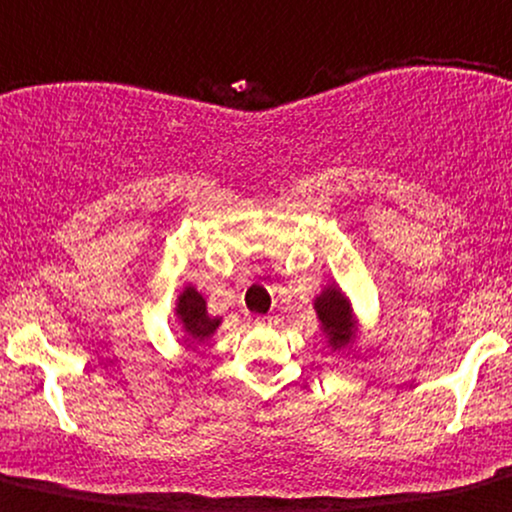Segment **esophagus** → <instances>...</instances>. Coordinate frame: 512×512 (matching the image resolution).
<instances>
[{
  "label": "esophagus",
  "mask_w": 512,
  "mask_h": 512,
  "mask_svg": "<svg viewBox=\"0 0 512 512\" xmlns=\"http://www.w3.org/2000/svg\"><path fill=\"white\" fill-rule=\"evenodd\" d=\"M255 324L257 326H272L274 324V316H257Z\"/></svg>",
  "instance_id": "esophagus-1"
}]
</instances>
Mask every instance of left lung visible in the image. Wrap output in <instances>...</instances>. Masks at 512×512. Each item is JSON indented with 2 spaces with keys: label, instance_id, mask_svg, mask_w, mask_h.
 I'll return each mask as SVG.
<instances>
[{
  "label": "left lung",
  "instance_id": "left-lung-1",
  "mask_svg": "<svg viewBox=\"0 0 512 512\" xmlns=\"http://www.w3.org/2000/svg\"><path fill=\"white\" fill-rule=\"evenodd\" d=\"M314 309L319 314L321 326L328 336V346L341 348L355 338V319L348 299L338 287H326L321 297H316Z\"/></svg>",
  "mask_w": 512,
  "mask_h": 512
}]
</instances>
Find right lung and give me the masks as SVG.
Instances as JSON below:
<instances>
[{"mask_svg": "<svg viewBox=\"0 0 512 512\" xmlns=\"http://www.w3.org/2000/svg\"><path fill=\"white\" fill-rule=\"evenodd\" d=\"M176 316L181 319L186 331L188 346L193 343H203L208 336L218 328L220 319H211L206 311V299L196 292L193 287H186L184 294L179 297V304H176Z\"/></svg>", "mask_w": 512, "mask_h": 512, "instance_id": "1", "label": "right lung"}]
</instances>
